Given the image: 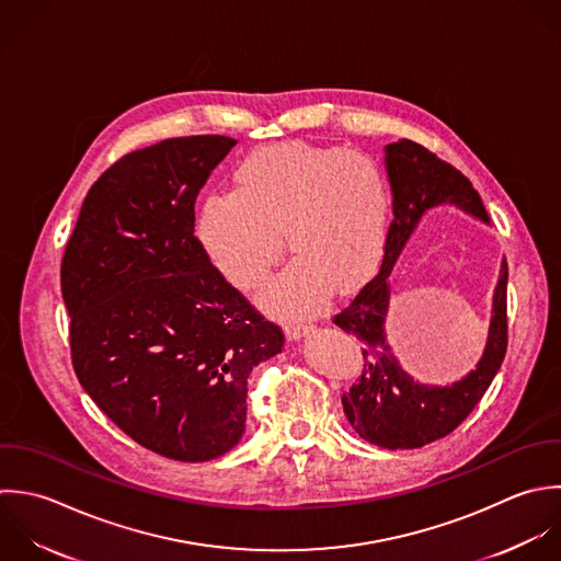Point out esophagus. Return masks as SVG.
Returning <instances> with one entry per match:
<instances>
[{"label":"esophagus","instance_id":"obj_1","mask_svg":"<svg viewBox=\"0 0 561 561\" xmlns=\"http://www.w3.org/2000/svg\"><path fill=\"white\" fill-rule=\"evenodd\" d=\"M308 330H310V325H304V323H297V321L284 325V332H286L288 341H299Z\"/></svg>","mask_w":561,"mask_h":561}]
</instances>
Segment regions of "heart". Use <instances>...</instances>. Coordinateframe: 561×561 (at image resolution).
I'll list each match as a JSON object with an SVG mask.
<instances>
[{
    "label": "heart",
    "instance_id": "heart-1",
    "mask_svg": "<svg viewBox=\"0 0 561 561\" xmlns=\"http://www.w3.org/2000/svg\"><path fill=\"white\" fill-rule=\"evenodd\" d=\"M233 185L203 201L196 238L231 286L251 290L266 279L286 236L295 257L260 297L271 312L312 314L330 290L354 295L376 275L391 192L371 157L306 141L262 146L238 163Z\"/></svg>",
    "mask_w": 561,
    "mask_h": 561
}]
</instances>
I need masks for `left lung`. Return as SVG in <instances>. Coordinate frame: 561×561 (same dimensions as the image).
Returning a JSON list of instances; mask_svg holds the SVG:
<instances>
[{
    "instance_id": "obj_1",
    "label": "left lung",
    "mask_w": 561,
    "mask_h": 561,
    "mask_svg": "<svg viewBox=\"0 0 561 561\" xmlns=\"http://www.w3.org/2000/svg\"><path fill=\"white\" fill-rule=\"evenodd\" d=\"M393 194V220L378 275L360 288L334 323L360 341L363 374L343 393V411L352 428L369 444L387 450H413L450 435L481 402L507 352V260L494 290L488 343L477 367L453 385H424L402 369L385 332L389 310V275L424 214L453 205L490 225L488 209L455 165L422 144L400 139L385 148Z\"/></svg>"
}]
</instances>
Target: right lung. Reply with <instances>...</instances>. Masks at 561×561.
I'll use <instances>...</instances> for the list:
<instances>
[{
	"instance_id": "add662e5",
	"label": "right lung",
	"mask_w": 561,
	"mask_h": 561,
	"mask_svg": "<svg viewBox=\"0 0 561 561\" xmlns=\"http://www.w3.org/2000/svg\"><path fill=\"white\" fill-rule=\"evenodd\" d=\"M233 146L194 135L124 154L91 185L60 264L82 389L133 442L187 463L240 442L247 378L284 347L194 236L196 196Z\"/></svg>"
}]
</instances>
